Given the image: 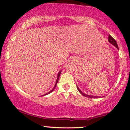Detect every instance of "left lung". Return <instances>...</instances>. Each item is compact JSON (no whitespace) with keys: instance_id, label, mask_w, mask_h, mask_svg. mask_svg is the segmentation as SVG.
I'll use <instances>...</instances> for the list:
<instances>
[{"instance_id":"left-lung-1","label":"left lung","mask_w":130,"mask_h":130,"mask_svg":"<svg viewBox=\"0 0 130 130\" xmlns=\"http://www.w3.org/2000/svg\"><path fill=\"white\" fill-rule=\"evenodd\" d=\"M108 41H109V43H111V44H112V45H113V46H115L116 47V48H117V49H119V48H118V44H117V43H116V40H115V39H114L113 38H112V36H111V35H109V37H108ZM77 89H78V91H79V92L81 94H82V95H83L84 96H85V97H87V98H100V97H99V96H94V95H88V94H85V93L82 92L80 90V89L78 88V87H77Z\"/></svg>"}]
</instances>
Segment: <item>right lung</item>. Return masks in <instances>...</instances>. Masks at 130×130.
I'll list each match as a JSON object with an SVG mask.
<instances>
[{"label": "right lung", "mask_w": 130, "mask_h": 130, "mask_svg": "<svg viewBox=\"0 0 130 130\" xmlns=\"http://www.w3.org/2000/svg\"><path fill=\"white\" fill-rule=\"evenodd\" d=\"M61 71H60V72H59L58 73V75H57V80H56V83H55V85L54 87H53V88L49 92L46 93V94H44V95H42L41 96H44V95H47V94H50L51 92H52L53 91V90H54L55 89V87H56V86H57V84L58 83V79H59V77H60V73H61Z\"/></svg>", "instance_id": "obj_1"}]
</instances>
